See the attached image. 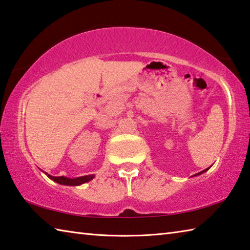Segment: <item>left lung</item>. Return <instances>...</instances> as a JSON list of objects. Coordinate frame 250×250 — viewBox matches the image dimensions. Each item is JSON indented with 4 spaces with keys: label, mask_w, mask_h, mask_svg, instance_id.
I'll return each mask as SVG.
<instances>
[{
    "label": "left lung",
    "mask_w": 250,
    "mask_h": 250,
    "mask_svg": "<svg viewBox=\"0 0 250 250\" xmlns=\"http://www.w3.org/2000/svg\"><path fill=\"white\" fill-rule=\"evenodd\" d=\"M208 168H210V167H208ZM208 168H207V169H204V170H202V171H200V172H198V174H196V175H200V174H202V172H204V171H207Z\"/></svg>",
    "instance_id": "left-lung-1"
}]
</instances>
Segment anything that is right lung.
Listing matches in <instances>:
<instances>
[{
    "label": "right lung",
    "instance_id": "1",
    "mask_svg": "<svg viewBox=\"0 0 250 250\" xmlns=\"http://www.w3.org/2000/svg\"><path fill=\"white\" fill-rule=\"evenodd\" d=\"M48 175V174H47ZM50 179L56 181V183L60 185H65V186H79L84 183H87L90 179L94 178V175H87V176H82L78 177V178H66V177H54L51 175H48Z\"/></svg>",
    "mask_w": 250,
    "mask_h": 250
}]
</instances>
